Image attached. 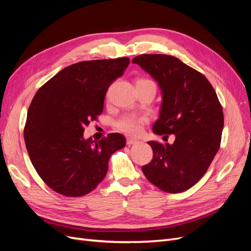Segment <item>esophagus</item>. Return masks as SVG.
Listing matches in <instances>:
<instances>
[{
    "label": "esophagus",
    "instance_id": "obj_1",
    "mask_svg": "<svg viewBox=\"0 0 251 251\" xmlns=\"http://www.w3.org/2000/svg\"><path fill=\"white\" fill-rule=\"evenodd\" d=\"M138 141L136 140V139H133V138H126V144L127 146H133V144H135V143H137Z\"/></svg>",
    "mask_w": 251,
    "mask_h": 251
}]
</instances>
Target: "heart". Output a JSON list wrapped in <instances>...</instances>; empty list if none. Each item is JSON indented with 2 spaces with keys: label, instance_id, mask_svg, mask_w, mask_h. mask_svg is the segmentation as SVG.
Segmentation results:
<instances>
[{
  "label": "heart",
  "instance_id": "heart-1",
  "mask_svg": "<svg viewBox=\"0 0 251 251\" xmlns=\"http://www.w3.org/2000/svg\"><path fill=\"white\" fill-rule=\"evenodd\" d=\"M153 80L141 78L137 80L136 83H151ZM149 123V119L144 116L133 115V114H127L123 117H120L115 123V127L121 133H124L127 136H138L141 134L143 126Z\"/></svg>",
  "mask_w": 251,
  "mask_h": 251
}]
</instances>
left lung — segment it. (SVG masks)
<instances>
[{"label": "left lung", "instance_id": "left-lung-1", "mask_svg": "<svg viewBox=\"0 0 251 251\" xmlns=\"http://www.w3.org/2000/svg\"><path fill=\"white\" fill-rule=\"evenodd\" d=\"M132 62L147 71L162 91L154 133L176 137L173 144L148 142L153 159L142 166V172L161 191L182 193L204 176L220 149L224 126L222 105L208 79L177 57L141 54Z\"/></svg>", "mask_w": 251, "mask_h": 251}]
</instances>
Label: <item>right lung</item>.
<instances>
[{"instance_id": "1", "label": "right lung", "mask_w": 251, "mask_h": 251, "mask_svg": "<svg viewBox=\"0 0 251 251\" xmlns=\"http://www.w3.org/2000/svg\"><path fill=\"white\" fill-rule=\"evenodd\" d=\"M128 64L127 57L76 63L37 90L24 139L36 173L54 192L66 197L92 192L107 175L111 155L126 146L119 133L94 142L83 139V132L102 113L105 93Z\"/></svg>"}]
</instances>
